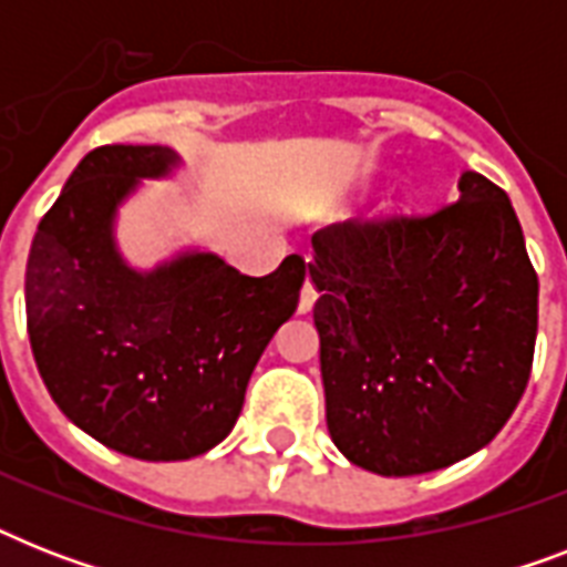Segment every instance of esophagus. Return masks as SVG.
Instances as JSON below:
<instances>
[{
  "label": "esophagus",
  "instance_id": "34e87169",
  "mask_svg": "<svg viewBox=\"0 0 567 567\" xmlns=\"http://www.w3.org/2000/svg\"><path fill=\"white\" fill-rule=\"evenodd\" d=\"M315 300H318V291H315V285L306 279V285H302L300 291V302H297V311H300V315H309V311L315 309Z\"/></svg>",
  "mask_w": 567,
  "mask_h": 567
}]
</instances>
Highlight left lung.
Here are the masks:
<instances>
[{"label": "left lung", "mask_w": 567, "mask_h": 567, "mask_svg": "<svg viewBox=\"0 0 567 567\" xmlns=\"http://www.w3.org/2000/svg\"><path fill=\"white\" fill-rule=\"evenodd\" d=\"M430 217L318 231L309 279L327 426L353 465L414 476L474 456L529 379L538 276L509 196L474 171Z\"/></svg>", "instance_id": "obj_1"}]
</instances>
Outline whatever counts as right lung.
I'll list each match as a JSON object with an SVG mask.
<instances>
[{
	"label": "right lung",
	"mask_w": 567,
	"mask_h": 567,
	"mask_svg": "<svg viewBox=\"0 0 567 567\" xmlns=\"http://www.w3.org/2000/svg\"><path fill=\"white\" fill-rule=\"evenodd\" d=\"M171 146H100L40 220L25 265L38 371L70 421L144 462L217 447L276 329L297 311L306 265L244 276L205 247L135 267L117 244L120 208L144 179L176 176Z\"/></svg>",
	"instance_id": "add662e5"
}]
</instances>
